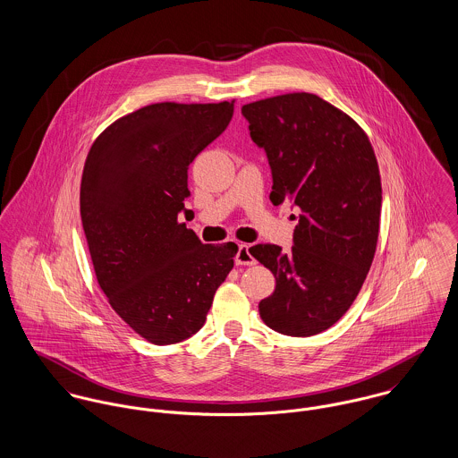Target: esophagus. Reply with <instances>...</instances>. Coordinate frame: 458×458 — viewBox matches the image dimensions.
Returning a JSON list of instances; mask_svg holds the SVG:
<instances>
[{
    "label": "esophagus",
    "instance_id": "obj_1",
    "mask_svg": "<svg viewBox=\"0 0 458 458\" xmlns=\"http://www.w3.org/2000/svg\"><path fill=\"white\" fill-rule=\"evenodd\" d=\"M235 263L237 265H254L256 259L253 258V254L250 251V246L248 244H241L239 246V251L235 256Z\"/></svg>",
    "mask_w": 458,
    "mask_h": 458
}]
</instances>
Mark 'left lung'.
I'll list each match as a JSON object with an SVG mask.
<instances>
[{
  "mask_svg": "<svg viewBox=\"0 0 458 458\" xmlns=\"http://www.w3.org/2000/svg\"><path fill=\"white\" fill-rule=\"evenodd\" d=\"M254 144L272 168V204L299 208L293 246L250 248L276 277L258 309L272 330L316 335L337 323L372 265L381 216V175L367 133L346 112L310 93L242 106Z\"/></svg>",
  "mask_w": 458,
  "mask_h": 458,
  "instance_id": "1",
  "label": "left lung"
}]
</instances>
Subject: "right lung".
Returning a JSON list of instances; mask_svg holds the SVG:
<instances>
[{
	"label": "right lung",
	"mask_w": 458,
	"mask_h": 458,
	"mask_svg": "<svg viewBox=\"0 0 458 458\" xmlns=\"http://www.w3.org/2000/svg\"><path fill=\"white\" fill-rule=\"evenodd\" d=\"M233 103H153L119 117L93 142L81 217L108 304L146 341L181 343L204 327L233 268L235 242L202 244L179 221L188 166L216 140Z\"/></svg>",
	"instance_id": "obj_1"
}]
</instances>
